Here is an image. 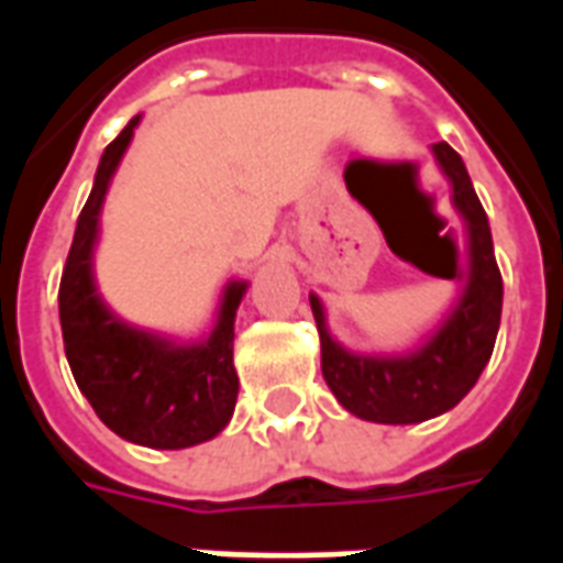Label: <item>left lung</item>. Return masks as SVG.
<instances>
[{"instance_id": "left-lung-1", "label": "left lung", "mask_w": 563, "mask_h": 563, "mask_svg": "<svg viewBox=\"0 0 563 563\" xmlns=\"http://www.w3.org/2000/svg\"><path fill=\"white\" fill-rule=\"evenodd\" d=\"M437 168L452 189V208L464 222L467 274L443 319L401 353H353L329 331L325 307L310 295L322 343V377L331 395L365 422L416 424L446 413L476 386L495 350L504 307V280L495 244L471 174L446 141L431 144Z\"/></svg>"}]
</instances>
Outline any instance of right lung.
Listing matches in <instances>:
<instances>
[{"label": "right lung", "instance_id": "obj_1", "mask_svg": "<svg viewBox=\"0 0 563 563\" xmlns=\"http://www.w3.org/2000/svg\"><path fill=\"white\" fill-rule=\"evenodd\" d=\"M139 123L141 114L132 117L99 159L63 268L59 325L78 389L117 437L147 449H186L213 440L234 413V317L250 283L222 286L210 329L192 341L132 325L104 305L92 268L102 205Z\"/></svg>", "mask_w": 563, "mask_h": 563}]
</instances>
